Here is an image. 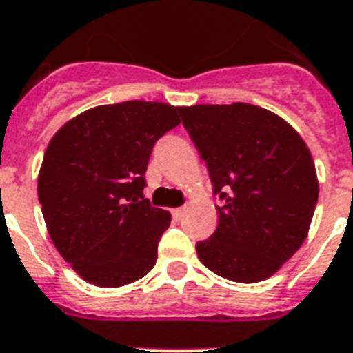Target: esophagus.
<instances>
[{
  "instance_id": "34e87169",
  "label": "esophagus",
  "mask_w": 353,
  "mask_h": 353,
  "mask_svg": "<svg viewBox=\"0 0 353 353\" xmlns=\"http://www.w3.org/2000/svg\"><path fill=\"white\" fill-rule=\"evenodd\" d=\"M183 216H185V208H174V210H172V217H174L176 221H181Z\"/></svg>"
}]
</instances>
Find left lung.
<instances>
[{
	"mask_svg": "<svg viewBox=\"0 0 353 353\" xmlns=\"http://www.w3.org/2000/svg\"><path fill=\"white\" fill-rule=\"evenodd\" d=\"M179 114L223 199L197 257L236 283L268 279L308 236L319 197L310 148L283 117L248 103L192 105Z\"/></svg>",
	"mask_w": 353,
	"mask_h": 353,
	"instance_id": "left-lung-1",
	"label": "left lung"
}]
</instances>
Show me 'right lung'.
Segmentation results:
<instances>
[{"label": "right lung", "mask_w": 353, "mask_h": 353, "mask_svg": "<svg viewBox=\"0 0 353 353\" xmlns=\"http://www.w3.org/2000/svg\"><path fill=\"white\" fill-rule=\"evenodd\" d=\"M179 108L157 101L101 105L72 117L48 143L37 197L56 250L103 288L154 268L170 212L143 196L152 148L177 127Z\"/></svg>", "instance_id": "1"}]
</instances>
